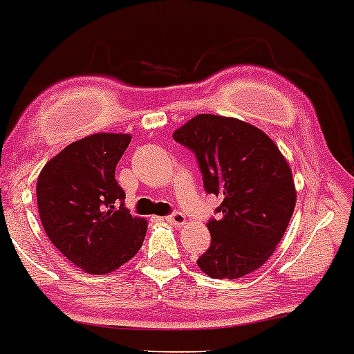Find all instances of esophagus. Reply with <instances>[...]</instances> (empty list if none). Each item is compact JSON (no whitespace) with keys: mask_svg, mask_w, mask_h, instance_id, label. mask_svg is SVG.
Wrapping results in <instances>:
<instances>
[{"mask_svg":"<svg viewBox=\"0 0 354 354\" xmlns=\"http://www.w3.org/2000/svg\"><path fill=\"white\" fill-rule=\"evenodd\" d=\"M166 220L170 223H174V225H184V223H186V214H184L183 211H174V213H170L166 216Z\"/></svg>","mask_w":354,"mask_h":354,"instance_id":"esophagus-1","label":"esophagus"}]
</instances>
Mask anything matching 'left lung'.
<instances>
[{
    "mask_svg": "<svg viewBox=\"0 0 354 354\" xmlns=\"http://www.w3.org/2000/svg\"><path fill=\"white\" fill-rule=\"evenodd\" d=\"M197 157L206 193L216 195L209 249L197 259L216 279L258 270L276 250L295 207L292 170L265 132L234 118L198 114L174 132Z\"/></svg>",
    "mask_w": 354,
    "mask_h": 354,
    "instance_id": "8db88e82",
    "label": "left lung"
}]
</instances>
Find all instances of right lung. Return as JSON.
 <instances>
[{
    "instance_id": "1",
    "label": "right lung",
    "mask_w": 354,
    "mask_h": 354,
    "mask_svg": "<svg viewBox=\"0 0 354 354\" xmlns=\"http://www.w3.org/2000/svg\"><path fill=\"white\" fill-rule=\"evenodd\" d=\"M129 134H93L68 145L42 168L37 206L42 227L62 256L89 274H109L134 258L147 222L125 209L116 165Z\"/></svg>"
}]
</instances>
